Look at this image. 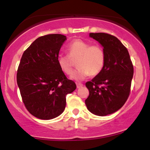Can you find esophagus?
Here are the masks:
<instances>
[{
  "label": "esophagus",
  "instance_id": "esophagus-1",
  "mask_svg": "<svg viewBox=\"0 0 150 150\" xmlns=\"http://www.w3.org/2000/svg\"><path fill=\"white\" fill-rule=\"evenodd\" d=\"M83 86V85L82 83H76V87H77V88L78 89H79V88H81V87H82Z\"/></svg>",
  "mask_w": 150,
  "mask_h": 150
}]
</instances>
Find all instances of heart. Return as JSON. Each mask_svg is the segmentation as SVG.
<instances>
[{
    "instance_id": "obj_1",
    "label": "heart",
    "mask_w": 150,
    "mask_h": 150,
    "mask_svg": "<svg viewBox=\"0 0 150 150\" xmlns=\"http://www.w3.org/2000/svg\"><path fill=\"white\" fill-rule=\"evenodd\" d=\"M67 51L69 56L61 54L57 57L59 67L67 75L73 71L72 61H76L79 67L71 78L75 81H83L89 74L97 75L103 68L105 62V53L99 44L90 45L81 40H75L68 45Z\"/></svg>"
}]
</instances>
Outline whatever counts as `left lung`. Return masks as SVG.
Segmentation results:
<instances>
[{"mask_svg":"<svg viewBox=\"0 0 150 150\" xmlns=\"http://www.w3.org/2000/svg\"><path fill=\"white\" fill-rule=\"evenodd\" d=\"M89 36L103 46L105 62L101 71L86 83L89 95L85 104L93 114L106 116L118 110L128 100L134 67L128 50L116 37L105 33H91Z\"/></svg>","mask_w":150,"mask_h":150,"instance_id":"8db88e82","label":"left lung"}]
</instances>
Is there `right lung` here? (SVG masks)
I'll list each match as a JSON object with an SVG mask.
<instances>
[{
	"label": "right lung",
	"mask_w": 150,
	"mask_h": 150,
	"mask_svg": "<svg viewBox=\"0 0 150 150\" xmlns=\"http://www.w3.org/2000/svg\"><path fill=\"white\" fill-rule=\"evenodd\" d=\"M61 34L40 37L24 51L17 72L22 102L28 112L41 120H51L62 113L65 96L76 88L57 63L66 40Z\"/></svg>",
	"instance_id": "add662e5"
}]
</instances>
